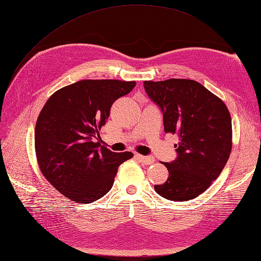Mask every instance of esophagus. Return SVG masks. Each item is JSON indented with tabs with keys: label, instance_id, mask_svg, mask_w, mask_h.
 Here are the masks:
<instances>
[{
	"label": "esophagus",
	"instance_id": "esophagus-1",
	"mask_svg": "<svg viewBox=\"0 0 261 261\" xmlns=\"http://www.w3.org/2000/svg\"><path fill=\"white\" fill-rule=\"evenodd\" d=\"M135 157L137 158V160L143 162V163L146 164V165H150V164L154 163V161H155L154 158L150 157V156H143V155H139V154H136Z\"/></svg>",
	"mask_w": 261,
	"mask_h": 261
}]
</instances>
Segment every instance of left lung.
Returning <instances> with one entry per match:
<instances>
[{"mask_svg":"<svg viewBox=\"0 0 261 261\" xmlns=\"http://www.w3.org/2000/svg\"><path fill=\"white\" fill-rule=\"evenodd\" d=\"M149 98L163 112L165 133L176 134L177 158L164 163L168 178L155 185L158 195L187 201L202 194L220 175L232 146L230 113L219 97L193 80L144 82Z\"/></svg>","mask_w":261,"mask_h":261,"instance_id":"1","label":"left lung"}]
</instances>
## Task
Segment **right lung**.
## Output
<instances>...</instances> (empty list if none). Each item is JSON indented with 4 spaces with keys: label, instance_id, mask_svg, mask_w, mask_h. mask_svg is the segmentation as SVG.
<instances>
[{
    "label": "right lung",
    "instance_id": "right-lung-1",
    "mask_svg": "<svg viewBox=\"0 0 261 261\" xmlns=\"http://www.w3.org/2000/svg\"><path fill=\"white\" fill-rule=\"evenodd\" d=\"M136 82L83 80L56 91L35 126V152L44 177L75 202L91 204L110 192L118 166L133 152H114L96 142L114 101Z\"/></svg>",
    "mask_w": 261,
    "mask_h": 261
}]
</instances>
